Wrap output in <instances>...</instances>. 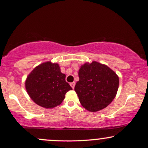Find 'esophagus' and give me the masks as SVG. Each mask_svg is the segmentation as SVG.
Returning <instances> with one entry per match:
<instances>
[{"label":"esophagus","instance_id":"1","mask_svg":"<svg viewBox=\"0 0 148 148\" xmlns=\"http://www.w3.org/2000/svg\"><path fill=\"white\" fill-rule=\"evenodd\" d=\"M70 86H71V88H72L73 89H74L75 86V82H72V83H71Z\"/></svg>","mask_w":148,"mask_h":148}]
</instances>
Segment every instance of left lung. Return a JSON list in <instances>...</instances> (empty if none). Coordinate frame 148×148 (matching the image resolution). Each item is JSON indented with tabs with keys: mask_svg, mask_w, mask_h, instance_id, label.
<instances>
[{
	"mask_svg": "<svg viewBox=\"0 0 148 148\" xmlns=\"http://www.w3.org/2000/svg\"><path fill=\"white\" fill-rule=\"evenodd\" d=\"M79 78L75 91L82 106L90 112L106 108L116 96L119 77L105 64L86 62L79 70Z\"/></svg>",
	"mask_w": 148,
	"mask_h": 148,
	"instance_id": "obj_1",
	"label": "left lung"
}]
</instances>
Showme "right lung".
Here are the masks:
<instances>
[{
  "mask_svg": "<svg viewBox=\"0 0 148 148\" xmlns=\"http://www.w3.org/2000/svg\"><path fill=\"white\" fill-rule=\"evenodd\" d=\"M58 64L44 62L28 75L25 89L36 104L45 108H54L61 104L66 93L72 90Z\"/></svg>",
  "mask_w": 148,
  "mask_h": 148,
  "instance_id": "1",
  "label": "right lung"
}]
</instances>
